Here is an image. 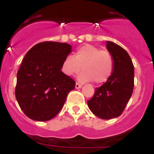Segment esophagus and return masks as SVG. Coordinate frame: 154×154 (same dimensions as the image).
<instances>
[{
	"mask_svg": "<svg viewBox=\"0 0 154 154\" xmlns=\"http://www.w3.org/2000/svg\"><path fill=\"white\" fill-rule=\"evenodd\" d=\"M81 87H82L81 84L78 83V82H76V83H75V89H80Z\"/></svg>",
	"mask_w": 154,
	"mask_h": 154,
	"instance_id": "obj_1",
	"label": "esophagus"
}]
</instances>
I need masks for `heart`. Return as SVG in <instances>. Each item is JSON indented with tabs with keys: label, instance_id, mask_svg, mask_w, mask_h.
Returning a JSON list of instances; mask_svg holds the SVG:
<instances>
[{
	"label": "heart",
	"instance_id": "obj_1",
	"mask_svg": "<svg viewBox=\"0 0 154 154\" xmlns=\"http://www.w3.org/2000/svg\"><path fill=\"white\" fill-rule=\"evenodd\" d=\"M82 67L83 72L79 75L80 81L104 83L112 73L113 57L109 51L85 45L79 48L73 57H66L62 65V72L69 76L78 74Z\"/></svg>",
	"mask_w": 154,
	"mask_h": 154
}]
</instances>
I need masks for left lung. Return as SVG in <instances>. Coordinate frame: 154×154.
Returning a JSON list of instances; mask_svg holds the SVG:
<instances>
[{
	"mask_svg": "<svg viewBox=\"0 0 154 154\" xmlns=\"http://www.w3.org/2000/svg\"><path fill=\"white\" fill-rule=\"evenodd\" d=\"M106 48L114 59L113 72L103 85L95 89L87 102L90 110L103 119H110L123 113L134 86V66L128 53L112 42Z\"/></svg>",
	"mask_w": 154,
	"mask_h": 154,
	"instance_id": "obj_1",
	"label": "left lung"
}]
</instances>
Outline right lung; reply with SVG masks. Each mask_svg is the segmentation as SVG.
Wrapping results in <instances>:
<instances>
[{
  "label": "right lung",
  "mask_w": 154,
  "mask_h": 154,
  "mask_svg": "<svg viewBox=\"0 0 154 154\" xmlns=\"http://www.w3.org/2000/svg\"><path fill=\"white\" fill-rule=\"evenodd\" d=\"M72 46L56 42H40L24 57L17 74L15 97L28 118L48 121L60 112L75 82L62 72L64 59Z\"/></svg>",
  "instance_id": "right-lung-1"
}]
</instances>
